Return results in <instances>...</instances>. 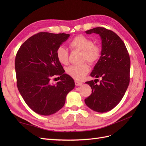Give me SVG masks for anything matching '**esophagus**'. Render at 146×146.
I'll return each instance as SVG.
<instances>
[{
    "mask_svg": "<svg viewBox=\"0 0 146 146\" xmlns=\"http://www.w3.org/2000/svg\"><path fill=\"white\" fill-rule=\"evenodd\" d=\"M75 84H76V86H82L83 83L82 82H78L77 80H76V81H75Z\"/></svg>",
    "mask_w": 146,
    "mask_h": 146,
    "instance_id": "esophagus-1",
    "label": "esophagus"
}]
</instances>
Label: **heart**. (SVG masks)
Listing matches in <instances>:
<instances>
[{"instance_id": "heart-1", "label": "heart", "mask_w": 146, "mask_h": 146, "mask_svg": "<svg viewBox=\"0 0 146 146\" xmlns=\"http://www.w3.org/2000/svg\"><path fill=\"white\" fill-rule=\"evenodd\" d=\"M69 46L72 50L82 51V61H87L91 64L96 63L100 58L101 48L94 44L91 39L83 35H78L70 41ZM57 60L63 64H67L69 61V51L66 47L60 46L56 51ZM90 71V66L86 63L79 65H72L66 69L67 72L76 80H81Z\"/></svg>"}]
</instances>
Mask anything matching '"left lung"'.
<instances>
[{"label": "left lung", "instance_id": "8db88e82", "mask_svg": "<svg viewBox=\"0 0 146 146\" xmlns=\"http://www.w3.org/2000/svg\"><path fill=\"white\" fill-rule=\"evenodd\" d=\"M86 34H99L102 40V55L90 76L101 78L86 82L92 89L85 99L88 107L99 113L114 108L124 96L130 82V60L124 42L117 34L104 27L87 30Z\"/></svg>", "mask_w": 146, "mask_h": 146}]
</instances>
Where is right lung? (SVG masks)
<instances>
[{"mask_svg": "<svg viewBox=\"0 0 146 146\" xmlns=\"http://www.w3.org/2000/svg\"><path fill=\"white\" fill-rule=\"evenodd\" d=\"M69 36L64 33L39 32L27 39L16 54L17 88L29 107L41 115L59 111L75 87L73 78L64 74L56 55L57 48ZM55 75H60L61 81L52 85L50 80Z\"/></svg>", "mask_w": 146, "mask_h": 146, "instance_id": "add662e5", "label": "right lung"}]
</instances>
